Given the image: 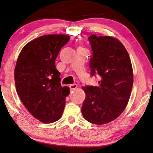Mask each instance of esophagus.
Listing matches in <instances>:
<instances>
[{
	"instance_id": "esophagus-1",
	"label": "esophagus",
	"mask_w": 153,
	"mask_h": 153,
	"mask_svg": "<svg viewBox=\"0 0 153 153\" xmlns=\"http://www.w3.org/2000/svg\"><path fill=\"white\" fill-rule=\"evenodd\" d=\"M77 88V85L76 84H71L69 86V88H70V90H74L75 89H76Z\"/></svg>"
}]
</instances>
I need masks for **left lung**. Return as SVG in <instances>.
Masks as SVG:
<instances>
[{
    "label": "left lung",
    "mask_w": 153,
    "mask_h": 153,
    "mask_svg": "<svg viewBox=\"0 0 153 153\" xmlns=\"http://www.w3.org/2000/svg\"><path fill=\"white\" fill-rule=\"evenodd\" d=\"M91 76L100 77L98 86L83 87L86 93L82 113L89 122L102 125L120 116L128 105L133 86V70L128 51L117 39L91 35Z\"/></svg>",
    "instance_id": "obj_1"
}]
</instances>
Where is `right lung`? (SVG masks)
<instances>
[{"label":"right lung","instance_id":"obj_1","mask_svg":"<svg viewBox=\"0 0 153 153\" xmlns=\"http://www.w3.org/2000/svg\"><path fill=\"white\" fill-rule=\"evenodd\" d=\"M69 39L70 36L61 34L40 36L28 42L18 56L17 92L25 108L41 122H55L63 112L69 89L61 86L55 60Z\"/></svg>","mask_w":153,"mask_h":153}]
</instances>
